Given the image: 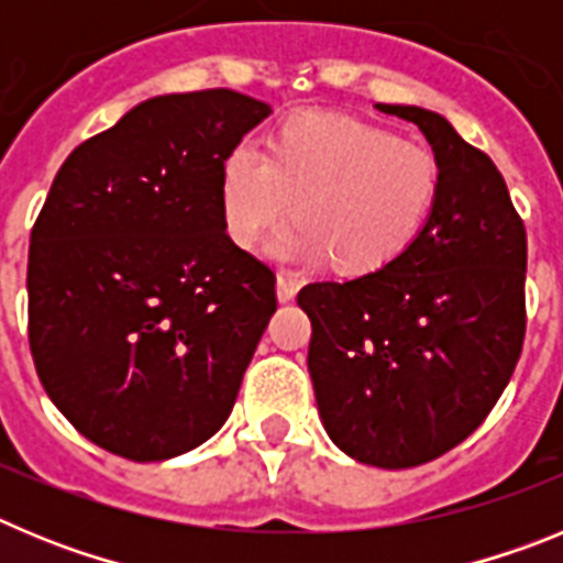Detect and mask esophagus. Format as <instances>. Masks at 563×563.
<instances>
[{
	"label": "esophagus",
	"instance_id": "esophagus-1",
	"mask_svg": "<svg viewBox=\"0 0 563 563\" xmlns=\"http://www.w3.org/2000/svg\"><path fill=\"white\" fill-rule=\"evenodd\" d=\"M298 287H301V282H298L292 273L287 271H278V278H276V292H278V301H290V298H296Z\"/></svg>",
	"mask_w": 563,
	"mask_h": 563
}]
</instances>
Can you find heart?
<instances>
[{
    "instance_id": "obj_1",
    "label": "heart",
    "mask_w": 563,
    "mask_h": 563,
    "mask_svg": "<svg viewBox=\"0 0 563 563\" xmlns=\"http://www.w3.org/2000/svg\"><path fill=\"white\" fill-rule=\"evenodd\" d=\"M440 197V163L420 143L350 114L296 112L267 154L236 143L220 168L228 236L253 247L290 213L282 253L327 256L338 273H369L409 251Z\"/></svg>"
}]
</instances>
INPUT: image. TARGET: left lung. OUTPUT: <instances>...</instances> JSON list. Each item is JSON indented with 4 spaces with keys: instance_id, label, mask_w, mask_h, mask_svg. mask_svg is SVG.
Masks as SVG:
<instances>
[{
    "instance_id": "8db88e82",
    "label": "left lung",
    "mask_w": 563,
    "mask_h": 563,
    "mask_svg": "<svg viewBox=\"0 0 563 563\" xmlns=\"http://www.w3.org/2000/svg\"><path fill=\"white\" fill-rule=\"evenodd\" d=\"M420 126L440 197L415 245L350 282H312V389L327 434L377 467H415L479 429L519 363L527 231L505 177L445 118L377 103Z\"/></svg>"
}]
</instances>
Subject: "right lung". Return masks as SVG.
<instances>
[{"label": "right lung", "mask_w": 563, "mask_h": 563, "mask_svg": "<svg viewBox=\"0 0 563 563\" xmlns=\"http://www.w3.org/2000/svg\"><path fill=\"white\" fill-rule=\"evenodd\" d=\"M267 114L233 89L148 98L49 186L30 231V355L49 400L109 454L172 460L231 415L276 273L228 236L220 168Z\"/></svg>", "instance_id": "right-lung-1"}]
</instances>
